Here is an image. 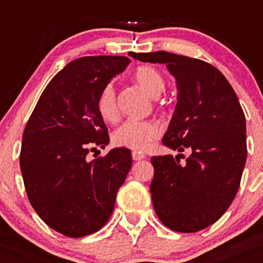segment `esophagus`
<instances>
[{
	"mask_svg": "<svg viewBox=\"0 0 263 263\" xmlns=\"http://www.w3.org/2000/svg\"><path fill=\"white\" fill-rule=\"evenodd\" d=\"M143 158H146V156H144V154H142V153H139V152L132 153V160L134 161H140V160H143Z\"/></svg>",
	"mask_w": 263,
	"mask_h": 263,
	"instance_id": "34e87169",
	"label": "esophagus"
}]
</instances>
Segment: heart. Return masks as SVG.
Listing matches in <instances>:
<instances>
[{
    "label": "heart",
    "mask_w": 263,
    "mask_h": 263,
    "mask_svg": "<svg viewBox=\"0 0 263 263\" xmlns=\"http://www.w3.org/2000/svg\"><path fill=\"white\" fill-rule=\"evenodd\" d=\"M134 79L153 98H157L165 88L164 78L160 72L147 65L136 68ZM98 111L106 121H115L119 116L116 91L111 84H107L99 95ZM160 135L161 125L156 120H127L113 132V142L117 146L144 152L152 146L154 140L160 138Z\"/></svg>",
    "instance_id": "b5f03b06"
}]
</instances>
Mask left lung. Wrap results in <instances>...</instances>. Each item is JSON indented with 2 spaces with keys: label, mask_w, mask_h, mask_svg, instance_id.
Wrapping results in <instances>:
<instances>
[{
  "label": "left lung",
  "mask_w": 263,
  "mask_h": 263,
  "mask_svg": "<svg viewBox=\"0 0 263 263\" xmlns=\"http://www.w3.org/2000/svg\"><path fill=\"white\" fill-rule=\"evenodd\" d=\"M165 64L177 84V103L162 143L180 154L153 157L150 192L157 216L176 232H198L220 218L240 185L246 117L236 92L216 67L168 51L131 53ZM184 149L190 157L179 162Z\"/></svg>",
  "instance_id": "obj_1"
}]
</instances>
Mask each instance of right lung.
<instances>
[{
  "label": "right lung",
  "mask_w": 263,
  "mask_h": 263,
  "mask_svg": "<svg viewBox=\"0 0 263 263\" xmlns=\"http://www.w3.org/2000/svg\"><path fill=\"white\" fill-rule=\"evenodd\" d=\"M129 63L123 55H90L67 64L43 90L23 132L20 169L31 206L68 237L106 224L131 169L125 147L87 160L90 150L109 143L99 95Z\"/></svg>",
  "instance_id": "right-lung-1"
}]
</instances>
